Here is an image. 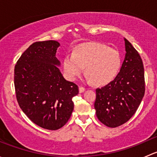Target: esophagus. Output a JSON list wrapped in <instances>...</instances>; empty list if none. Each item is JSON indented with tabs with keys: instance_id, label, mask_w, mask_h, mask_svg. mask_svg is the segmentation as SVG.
I'll use <instances>...</instances> for the list:
<instances>
[{
	"instance_id": "obj_1",
	"label": "esophagus",
	"mask_w": 157,
	"mask_h": 157,
	"mask_svg": "<svg viewBox=\"0 0 157 157\" xmlns=\"http://www.w3.org/2000/svg\"><path fill=\"white\" fill-rule=\"evenodd\" d=\"M85 90H85L84 87H83V86H79V92H80V93H83Z\"/></svg>"
}]
</instances>
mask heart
Returning a JSON list of instances; mask_svg holds the SVG:
<instances>
[{
    "label": "heart",
    "mask_w": 157,
    "mask_h": 157,
    "mask_svg": "<svg viewBox=\"0 0 157 157\" xmlns=\"http://www.w3.org/2000/svg\"><path fill=\"white\" fill-rule=\"evenodd\" d=\"M86 79L99 86L111 83L121 67V58L115 49L99 42H87L78 45L74 53H68L63 61L66 77L75 80L84 71Z\"/></svg>",
    "instance_id": "1"
}]
</instances>
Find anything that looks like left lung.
<instances>
[{
	"label": "left lung",
	"instance_id": "1",
	"mask_svg": "<svg viewBox=\"0 0 157 157\" xmlns=\"http://www.w3.org/2000/svg\"><path fill=\"white\" fill-rule=\"evenodd\" d=\"M125 57L114 80L96 89L94 107L98 119L109 128L127 122L144 96V69L138 52L124 38Z\"/></svg>",
	"mask_w": 157,
	"mask_h": 157
}]
</instances>
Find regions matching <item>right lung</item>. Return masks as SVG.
Returning a JSON list of instances; mask_svg holds the SVG:
<instances>
[{"mask_svg":"<svg viewBox=\"0 0 157 157\" xmlns=\"http://www.w3.org/2000/svg\"><path fill=\"white\" fill-rule=\"evenodd\" d=\"M60 43L36 42L25 51L14 69V85L19 105L39 127L62 128L74 110L72 98L79 93L75 83L66 80L56 58Z\"/></svg>","mask_w":157,"mask_h":157,"instance_id":"1","label":"right lung"}]
</instances>
